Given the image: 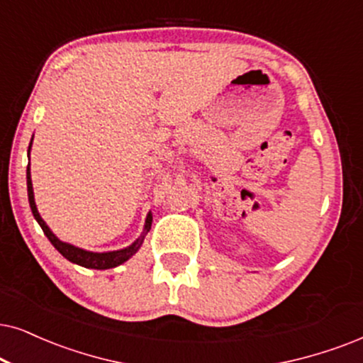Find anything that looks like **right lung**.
<instances>
[{
  "label": "right lung",
  "instance_id": "right-lung-1",
  "mask_svg": "<svg viewBox=\"0 0 363 363\" xmlns=\"http://www.w3.org/2000/svg\"><path fill=\"white\" fill-rule=\"evenodd\" d=\"M31 144H33V137H31V142L28 145V167H26V187H28V201H30V208L31 213H33L35 219L38 221V224L43 229L45 236L48 238L50 242L57 247V251L63 258H67L72 263L84 266V268H90V269H108V268H116V266L125 263L134 256L137 251L140 250L142 242H144V238L147 233L150 231V226H152V213L149 211L147 218H145V224H144V231L142 235L137 238V240L128 245L127 247H122V250H116V251H105V253H95V251H86L82 250L79 246H73L70 242H65L62 240H58L57 236L53 235L52 229L48 228V224L43 221L38 213V208H36L35 203V192H33V184H31V172H30V150H31Z\"/></svg>",
  "mask_w": 363,
  "mask_h": 363
}]
</instances>
